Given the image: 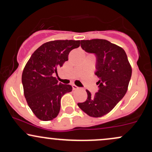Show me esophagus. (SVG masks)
<instances>
[{
	"instance_id": "34e87169",
	"label": "esophagus",
	"mask_w": 152,
	"mask_h": 152,
	"mask_svg": "<svg viewBox=\"0 0 152 152\" xmlns=\"http://www.w3.org/2000/svg\"><path fill=\"white\" fill-rule=\"evenodd\" d=\"M72 88H73V89H74V90H77V89H78V88H79L78 86H76L75 84H72Z\"/></svg>"
}]
</instances>
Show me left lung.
Segmentation results:
<instances>
[{
	"label": "left lung",
	"instance_id": "1",
	"mask_svg": "<svg viewBox=\"0 0 152 152\" xmlns=\"http://www.w3.org/2000/svg\"><path fill=\"white\" fill-rule=\"evenodd\" d=\"M81 47L95 56L94 74L99 80L98 91L91 95L86 90L87 99L78 106L88 116L101 117L110 112L126 94L132 67L124 50L106 40H83Z\"/></svg>",
	"mask_w": 152,
	"mask_h": 152
}]
</instances>
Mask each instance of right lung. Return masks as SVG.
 Instances as JSON below:
<instances>
[{
    "label": "right lung",
    "mask_w": 152,
    "mask_h": 152,
    "mask_svg": "<svg viewBox=\"0 0 152 152\" xmlns=\"http://www.w3.org/2000/svg\"><path fill=\"white\" fill-rule=\"evenodd\" d=\"M81 41L58 40L43 43L31 55L22 74L24 96L34 114L42 121H50L58 116L61 99L70 92L69 84L59 83L53 74L68 61L71 50Z\"/></svg>",
    "instance_id": "right-lung-1"
}]
</instances>
